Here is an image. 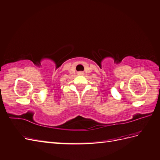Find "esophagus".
<instances>
[{"label": "esophagus", "mask_w": 160, "mask_h": 160, "mask_svg": "<svg viewBox=\"0 0 160 160\" xmlns=\"http://www.w3.org/2000/svg\"><path fill=\"white\" fill-rule=\"evenodd\" d=\"M78 75H83V72H78Z\"/></svg>", "instance_id": "esophagus-1"}]
</instances>
